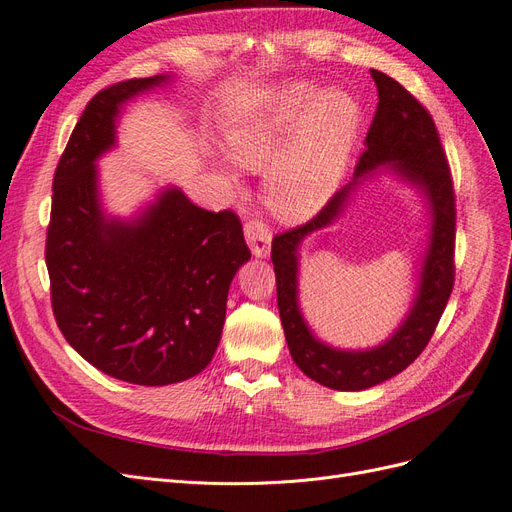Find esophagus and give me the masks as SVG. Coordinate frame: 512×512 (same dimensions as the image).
<instances>
[{
  "label": "esophagus",
  "instance_id": "obj_1",
  "mask_svg": "<svg viewBox=\"0 0 512 512\" xmlns=\"http://www.w3.org/2000/svg\"><path fill=\"white\" fill-rule=\"evenodd\" d=\"M243 235H245V241L247 245H250V250L254 256L258 258H265L271 250V230L267 224L262 222H247L243 226Z\"/></svg>",
  "mask_w": 512,
  "mask_h": 512
}]
</instances>
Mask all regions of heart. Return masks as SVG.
Instances as JSON below:
<instances>
[{"instance_id": "b5f03b06", "label": "heart", "mask_w": 512, "mask_h": 512, "mask_svg": "<svg viewBox=\"0 0 512 512\" xmlns=\"http://www.w3.org/2000/svg\"><path fill=\"white\" fill-rule=\"evenodd\" d=\"M297 129L295 133L293 130ZM359 130V104L344 91L288 83L241 115L228 130V153L247 170H265V203L299 224L327 207L344 179ZM295 136L284 148L285 136ZM237 185V175L226 173Z\"/></svg>"}]
</instances>
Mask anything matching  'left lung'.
Instances as JSON below:
<instances>
[{
    "mask_svg": "<svg viewBox=\"0 0 512 512\" xmlns=\"http://www.w3.org/2000/svg\"><path fill=\"white\" fill-rule=\"evenodd\" d=\"M378 108L365 136V151L354 179L339 190L316 218L275 235L271 260L277 307L292 361L307 378L335 391H365L404 371L425 350L455 282V192L446 153L427 108L391 76L371 70ZM382 165L414 184L432 213L430 245L419 276L417 297L402 327L384 345L369 351H337L306 327L298 307V245L314 229L330 225L361 180Z\"/></svg>",
    "mask_w": 512,
    "mask_h": 512,
    "instance_id": "8db88e82",
    "label": "left lung"
}]
</instances>
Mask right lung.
<instances>
[{"label":"right lung","instance_id":"add662e5","mask_svg":"<svg viewBox=\"0 0 512 512\" xmlns=\"http://www.w3.org/2000/svg\"><path fill=\"white\" fill-rule=\"evenodd\" d=\"M166 81H121L89 100L55 170L44 252L66 342L104 374L143 386L183 382L211 363L230 282L252 256L235 213L200 209L179 188L132 220L102 209L96 160L115 147L119 108Z\"/></svg>","mask_w":512,"mask_h":512}]
</instances>
